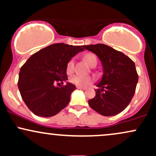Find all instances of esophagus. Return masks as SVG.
I'll return each instance as SVG.
<instances>
[{
    "label": "esophagus",
    "mask_w": 156,
    "mask_h": 156,
    "mask_svg": "<svg viewBox=\"0 0 156 156\" xmlns=\"http://www.w3.org/2000/svg\"><path fill=\"white\" fill-rule=\"evenodd\" d=\"M77 89H81V90H86V88H84V87H77Z\"/></svg>",
    "instance_id": "esophagus-1"
}]
</instances>
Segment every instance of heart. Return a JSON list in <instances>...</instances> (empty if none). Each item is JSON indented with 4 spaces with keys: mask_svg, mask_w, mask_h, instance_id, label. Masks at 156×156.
<instances>
[{
    "mask_svg": "<svg viewBox=\"0 0 156 156\" xmlns=\"http://www.w3.org/2000/svg\"><path fill=\"white\" fill-rule=\"evenodd\" d=\"M83 58L87 64L90 67H94L98 63L97 57L94 53H87V54L84 55ZM73 69H74V61H73V59H71L67 63V73L68 74H70L73 71ZM69 81L74 85L78 86V87H87L93 83L94 79L91 76H79V75H73L69 78Z\"/></svg>",
    "mask_w": 156,
    "mask_h": 156,
    "instance_id": "b5f03b06",
    "label": "heart"
}]
</instances>
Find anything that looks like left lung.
<instances>
[{"label":"left lung","instance_id":"left-lung-1","mask_svg":"<svg viewBox=\"0 0 156 156\" xmlns=\"http://www.w3.org/2000/svg\"><path fill=\"white\" fill-rule=\"evenodd\" d=\"M98 55L103 67L96 95L88 101L93 110L105 117L114 116L129 105L139 80L134 62L120 51L104 44L84 45Z\"/></svg>","mask_w":156,"mask_h":156}]
</instances>
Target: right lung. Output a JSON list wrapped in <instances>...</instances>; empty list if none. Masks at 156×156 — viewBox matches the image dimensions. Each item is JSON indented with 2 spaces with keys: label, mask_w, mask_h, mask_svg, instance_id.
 Returning <instances> with one entry per match:
<instances>
[{
  "label": "right lung",
  "mask_w": 156,
  "mask_h": 156,
  "mask_svg": "<svg viewBox=\"0 0 156 156\" xmlns=\"http://www.w3.org/2000/svg\"><path fill=\"white\" fill-rule=\"evenodd\" d=\"M83 46L53 44L33 54L20 68L18 88L30 111L39 117H53L65 108L76 86L67 80V65Z\"/></svg>",
  "instance_id": "1"
}]
</instances>
